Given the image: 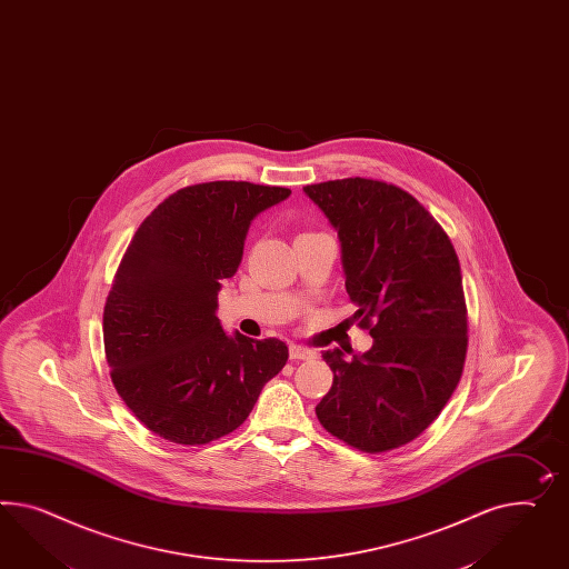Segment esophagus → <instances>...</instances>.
<instances>
[{
    "label": "esophagus",
    "mask_w": 569,
    "mask_h": 569,
    "mask_svg": "<svg viewBox=\"0 0 569 569\" xmlns=\"http://www.w3.org/2000/svg\"><path fill=\"white\" fill-rule=\"evenodd\" d=\"M317 353L312 352V350H308L305 346H296L292 343L290 346V360H312Z\"/></svg>",
    "instance_id": "1"
}]
</instances>
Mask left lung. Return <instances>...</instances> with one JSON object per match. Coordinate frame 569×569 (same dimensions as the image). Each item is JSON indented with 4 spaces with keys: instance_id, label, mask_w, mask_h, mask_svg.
I'll use <instances>...</instances> for the list:
<instances>
[{
    "instance_id": "8db88e82",
    "label": "left lung",
    "mask_w": 569,
    "mask_h": 569,
    "mask_svg": "<svg viewBox=\"0 0 569 569\" xmlns=\"http://www.w3.org/2000/svg\"><path fill=\"white\" fill-rule=\"evenodd\" d=\"M341 242L353 319L372 348L323 353L333 385L317 418L367 453L403 447L432 425L460 383L468 310L456 248L418 200L370 178L305 186Z\"/></svg>"
}]
</instances>
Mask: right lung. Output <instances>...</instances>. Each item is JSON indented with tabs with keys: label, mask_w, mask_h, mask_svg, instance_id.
Wrapping results in <instances>:
<instances>
[{
	"label": "right lung",
	"mask_w": 569,
	"mask_h": 569,
	"mask_svg": "<svg viewBox=\"0 0 569 569\" xmlns=\"http://www.w3.org/2000/svg\"><path fill=\"white\" fill-rule=\"evenodd\" d=\"M290 188L186 186L157 204L123 252L103 308L111 381L161 439L204 446L238 429L288 362L281 339L226 336L221 281L238 271L250 221Z\"/></svg>",
	"instance_id": "add662e5"
}]
</instances>
